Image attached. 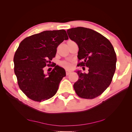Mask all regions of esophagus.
I'll return each instance as SVG.
<instances>
[{
	"label": "esophagus",
	"instance_id": "esophagus-1",
	"mask_svg": "<svg viewBox=\"0 0 132 132\" xmlns=\"http://www.w3.org/2000/svg\"><path fill=\"white\" fill-rule=\"evenodd\" d=\"M71 73V71H69V70H66V75H68L69 74H70Z\"/></svg>",
	"mask_w": 132,
	"mask_h": 132
}]
</instances>
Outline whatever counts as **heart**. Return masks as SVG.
Wrapping results in <instances>:
<instances>
[{
	"instance_id": "1",
	"label": "heart",
	"mask_w": 132,
	"mask_h": 132,
	"mask_svg": "<svg viewBox=\"0 0 132 132\" xmlns=\"http://www.w3.org/2000/svg\"><path fill=\"white\" fill-rule=\"evenodd\" d=\"M61 65L65 68H70L71 67V63L67 61H63L61 63Z\"/></svg>"
}]
</instances>
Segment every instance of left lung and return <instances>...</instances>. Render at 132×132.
Instances as JSON below:
<instances>
[{
	"label": "left lung",
	"mask_w": 132,
	"mask_h": 132,
	"mask_svg": "<svg viewBox=\"0 0 132 132\" xmlns=\"http://www.w3.org/2000/svg\"><path fill=\"white\" fill-rule=\"evenodd\" d=\"M71 40L79 47V66L89 68V73L78 71V80L74 89L78 96L93 99L101 95L109 86L116 68L117 57L110 41L97 32L78 27L67 30Z\"/></svg>",
	"instance_id": "8db88e82"
}]
</instances>
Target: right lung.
<instances>
[{"label":"right lung","mask_w":132,"mask_h":132,"mask_svg":"<svg viewBox=\"0 0 132 132\" xmlns=\"http://www.w3.org/2000/svg\"><path fill=\"white\" fill-rule=\"evenodd\" d=\"M68 37L65 30L45 31L25 38L14 57V72L20 90L35 101L41 102L56 94L65 71L58 65L46 75L44 67L50 64L57 48Z\"/></svg>","instance_id":"add662e5"}]
</instances>
